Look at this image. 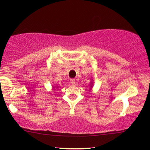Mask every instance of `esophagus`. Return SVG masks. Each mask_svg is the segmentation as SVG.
Masks as SVG:
<instances>
[{
    "instance_id": "obj_1",
    "label": "esophagus",
    "mask_w": 150,
    "mask_h": 150,
    "mask_svg": "<svg viewBox=\"0 0 150 150\" xmlns=\"http://www.w3.org/2000/svg\"><path fill=\"white\" fill-rule=\"evenodd\" d=\"M70 83H71L72 85H75V79H71V80H70Z\"/></svg>"
}]
</instances>
